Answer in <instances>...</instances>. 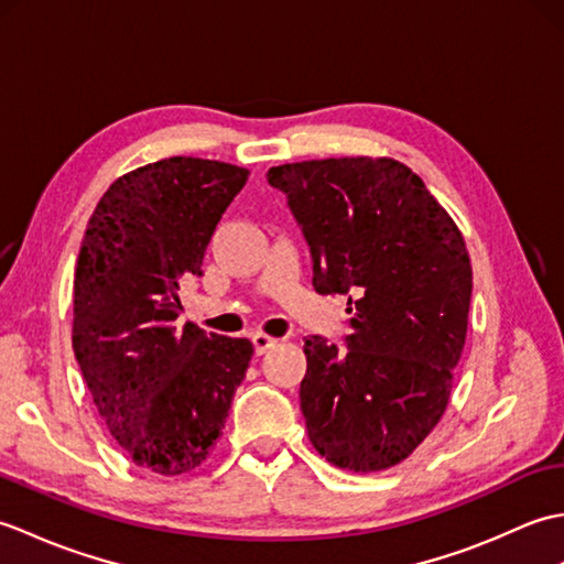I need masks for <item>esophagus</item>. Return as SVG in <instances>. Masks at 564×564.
I'll return each mask as SVG.
<instances>
[{
    "instance_id": "1",
    "label": "esophagus",
    "mask_w": 564,
    "mask_h": 564,
    "mask_svg": "<svg viewBox=\"0 0 564 564\" xmlns=\"http://www.w3.org/2000/svg\"><path fill=\"white\" fill-rule=\"evenodd\" d=\"M251 344H254V354L257 356H261V354H267L269 349H273L275 344H279V339H273V337H269V334H251Z\"/></svg>"
}]
</instances>
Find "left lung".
Listing matches in <instances>:
<instances>
[{
  "instance_id": "1",
  "label": "left lung",
  "mask_w": 564,
  "mask_h": 564,
  "mask_svg": "<svg viewBox=\"0 0 564 564\" xmlns=\"http://www.w3.org/2000/svg\"><path fill=\"white\" fill-rule=\"evenodd\" d=\"M313 254L319 295H349L344 346L305 339L301 410L334 465L404 460L446 410L473 295L463 235L410 166L341 158L271 166Z\"/></svg>"
}]
</instances>
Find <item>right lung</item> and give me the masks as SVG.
Returning <instances> with one entry per match:
<instances>
[{"label":"right lung","instance_id":"right-lung-1","mask_svg":"<svg viewBox=\"0 0 564 564\" xmlns=\"http://www.w3.org/2000/svg\"><path fill=\"white\" fill-rule=\"evenodd\" d=\"M247 176L198 158L145 164L109 186L82 239L72 349L111 436L150 473L182 475L208 458L254 354L247 339L176 322V293L203 275Z\"/></svg>","mask_w":564,"mask_h":564}]
</instances>
